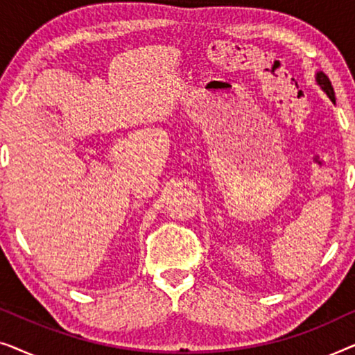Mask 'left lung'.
<instances>
[{"mask_svg":"<svg viewBox=\"0 0 355 355\" xmlns=\"http://www.w3.org/2000/svg\"><path fill=\"white\" fill-rule=\"evenodd\" d=\"M315 82H317V85L320 87V89H322L324 94L328 95V98L334 103V101H336V96H334V89H333L331 82H329V79H328V76L324 74L323 71H317L315 72Z\"/></svg>","mask_w":355,"mask_h":355,"instance_id":"obj_1","label":"left lung"}]
</instances>
